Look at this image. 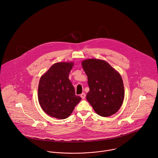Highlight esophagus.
Listing matches in <instances>:
<instances>
[{
  "label": "esophagus",
  "mask_w": 158,
  "mask_h": 158,
  "mask_svg": "<svg viewBox=\"0 0 158 158\" xmlns=\"http://www.w3.org/2000/svg\"><path fill=\"white\" fill-rule=\"evenodd\" d=\"M80 97H81V99H84L85 98L86 95H85V93H82V94L80 95Z\"/></svg>",
  "instance_id": "34e87169"
}]
</instances>
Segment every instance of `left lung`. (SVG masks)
Listing matches in <instances>:
<instances>
[{"label":"left lung","instance_id":"8db88e82","mask_svg":"<svg viewBox=\"0 0 158 158\" xmlns=\"http://www.w3.org/2000/svg\"><path fill=\"white\" fill-rule=\"evenodd\" d=\"M81 65L90 89L86 98L96 113L107 117L115 114L125 98L124 85L119 73L105 60L85 59Z\"/></svg>","mask_w":158,"mask_h":158}]
</instances>
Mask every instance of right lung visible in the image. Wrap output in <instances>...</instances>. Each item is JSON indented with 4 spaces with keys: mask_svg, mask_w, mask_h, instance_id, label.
<instances>
[{
    "mask_svg": "<svg viewBox=\"0 0 158 158\" xmlns=\"http://www.w3.org/2000/svg\"><path fill=\"white\" fill-rule=\"evenodd\" d=\"M73 64V62L55 63L40 79L39 102L48 116L66 119L81 99L75 95L74 87L68 78Z\"/></svg>",
    "mask_w": 158,
    "mask_h": 158,
    "instance_id": "1",
    "label": "right lung"
}]
</instances>
